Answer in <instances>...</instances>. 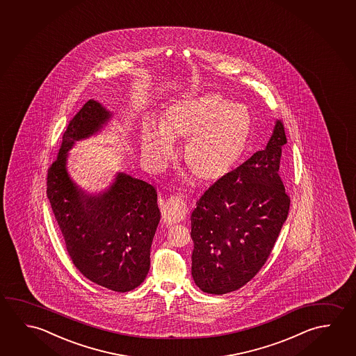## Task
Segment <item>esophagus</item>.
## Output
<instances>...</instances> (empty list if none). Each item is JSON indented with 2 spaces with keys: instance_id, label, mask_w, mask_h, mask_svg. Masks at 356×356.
Segmentation results:
<instances>
[{
  "instance_id": "esophagus-1",
  "label": "esophagus",
  "mask_w": 356,
  "mask_h": 356,
  "mask_svg": "<svg viewBox=\"0 0 356 356\" xmlns=\"http://www.w3.org/2000/svg\"><path fill=\"white\" fill-rule=\"evenodd\" d=\"M187 212V204L185 200L180 196H171L163 206V222L176 223L185 218Z\"/></svg>"
}]
</instances>
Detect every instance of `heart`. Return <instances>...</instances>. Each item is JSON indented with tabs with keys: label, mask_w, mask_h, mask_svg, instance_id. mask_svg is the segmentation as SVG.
I'll return each instance as SVG.
<instances>
[{
	"label": "heart",
	"mask_w": 356,
	"mask_h": 356,
	"mask_svg": "<svg viewBox=\"0 0 356 356\" xmlns=\"http://www.w3.org/2000/svg\"><path fill=\"white\" fill-rule=\"evenodd\" d=\"M253 118L248 106L232 103L222 94L191 95L165 111L159 130H141L143 156L152 166H161L171 154L170 141L187 140L184 161L204 184L227 177L238 165L250 143Z\"/></svg>",
	"instance_id": "obj_1"
}]
</instances>
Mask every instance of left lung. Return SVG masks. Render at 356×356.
Segmentation results:
<instances>
[{"instance_id":"obj_1","label":"left lung","mask_w":356,"mask_h":356,"mask_svg":"<svg viewBox=\"0 0 356 356\" xmlns=\"http://www.w3.org/2000/svg\"><path fill=\"white\" fill-rule=\"evenodd\" d=\"M286 144L284 125L277 122L267 146L196 202L191 272L204 293L237 291L267 262L291 204L280 175Z\"/></svg>"}]
</instances>
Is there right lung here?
Wrapping results in <instances>:
<instances>
[{
  "mask_svg": "<svg viewBox=\"0 0 356 356\" xmlns=\"http://www.w3.org/2000/svg\"><path fill=\"white\" fill-rule=\"evenodd\" d=\"M111 113L88 100L70 120L58 156L47 174V197L72 262L81 273L111 291H133L150 268V248L160 221L156 190L145 181L118 174L99 195H86L70 180L67 152L95 134Z\"/></svg>",
  "mask_w": 356,
  "mask_h": 356,
  "instance_id": "right-lung-1",
  "label": "right lung"
}]
</instances>
